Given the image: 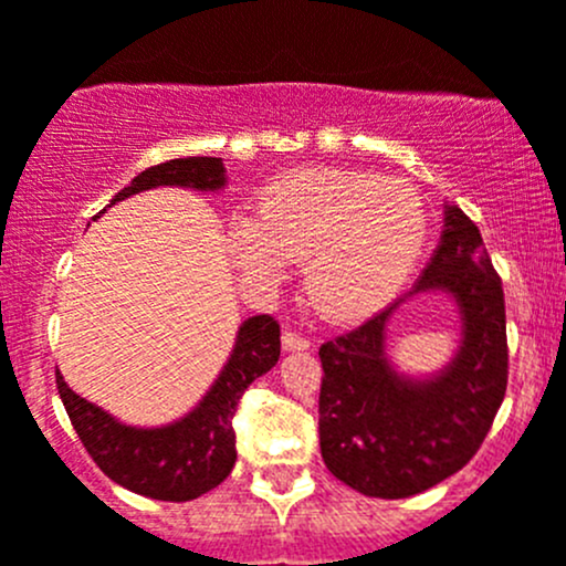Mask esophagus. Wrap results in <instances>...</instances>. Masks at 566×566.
<instances>
[{
    "label": "esophagus",
    "mask_w": 566,
    "mask_h": 566,
    "mask_svg": "<svg viewBox=\"0 0 566 566\" xmlns=\"http://www.w3.org/2000/svg\"><path fill=\"white\" fill-rule=\"evenodd\" d=\"M280 342H283V349H289V353H297V349H308L311 347L308 338L300 336V333H294V331L283 333V338H280Z\"/></svg>",
    "instance_id": "obj_1"
}]
</instances>
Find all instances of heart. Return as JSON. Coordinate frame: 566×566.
I'll use <instances>...</instances> for the list:
<instances>
[{"instance_id":"b5f03b06","label":"heart","mask_w":566,"mask_h":566,"mask_svg":"<svg viewBox=\"0 0 566 566\" xmlns=\"http://www.w3.org/2000/svg\"><path fill=\"white\" fill-rule=\"evenodd\" d=\"M428 219L417 193L358 169H303L269 182L255 217L228 230V252L252 286H274L305 261L303 286L336 322L373 316L422 255Z\"/></svg>"}]
</instances>
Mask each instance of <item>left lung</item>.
I'll list each match as a JSON object with an SVG mask.
<instances>
[{"mask_svg":"<svg viewBox=\"0 0 566 566\" xmlns=\"http://www.w3.org/2000/svg\"><path fill=\"white\" fill-rule=\"evenodd\" d=\"M454 297L462 342L433 376L388 358V322L413 293ZM319 448L327 470L367 497L400 500L455 475L486 439L509 384L505 300L481 230L444 206L439 247L411 292L319 347Z\"/></svg>","mask_w":566,"mask_h":566,"instance_id":"obj_1","label":"left lung"}]
</instances>
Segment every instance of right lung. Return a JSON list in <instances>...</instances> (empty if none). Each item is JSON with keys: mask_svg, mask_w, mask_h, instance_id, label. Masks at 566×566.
I'll return each instance as SVG.
<instances>
[{"mask_svg": "<svg viewBox=\"0 0 566 566\" xmlns=\"http://www.w3.org/2000/svg\"><path fill=\"white\" fill-rule=\"evenodd\" d=\"M175 186L222 191L228 186L222 158H175L149 166L111 199L113 208L133 193ZM105 208V211H107ZM102 211V213H105ZM99 219V217H94ZM280 358V325L272 316H250L239 325L228 364L206 397L169 424L138 428L72 391L57 373V395L94 464L118 486L153 500L186 503L217 489L235 464L233 413L241 395Z\"/></svg>", "mask_w": 566, "mask_h": 566, "instance_id": "1", "label": "right lung"}]
</instances>
